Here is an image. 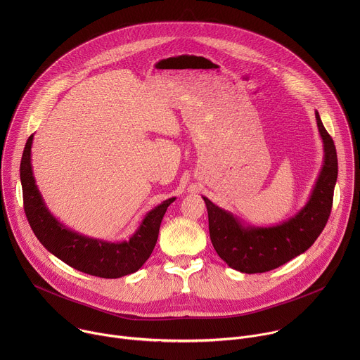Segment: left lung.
<instances>
[{"instance_id": "8db88e82", "label": "left lung", "mask_w": 360, "mask_h": 360, "mask_svg": "<svg viewBox=\"0 0 360 360\" xmlns=\"http://www.w3.org/2000/svg\"><path fill=\"white\" fill-rule=\"evenodd\" d=\"M323 143V165L304 207L274 226L245 225L233 214L202 196L208 210L210 235L219 258L242 274L272 271L309 249L322 233L333 203L338 155L333 139L315 111Z\"/></svg>"}]
</instances>
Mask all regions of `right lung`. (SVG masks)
<instances>
[{
    "label": "right lung",
    "instance_id": "obj_1",
    "mask_svg": "<svg viewBox=\"0 0 360 360\" xmlns=\"http://www.w3.org/2000/svg\"><path fill=\"white\" fill-rule=\"evenodd\" d=\"M32 139L34 135L25 143L20 176L24 211L38 240L67 265L92 276L115 279L136 272L155 248L162 218L175 198L149 211L129 240L108 242L81 235L61 224L46 208L32 174Z\"/></svg>",
    "mask_w": 360,
    "mask_h": 360
}]
</instances>
